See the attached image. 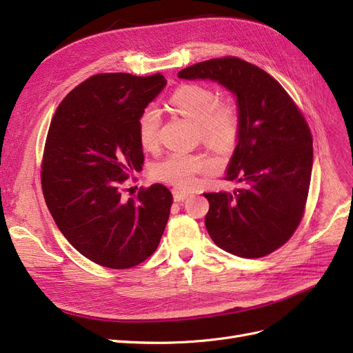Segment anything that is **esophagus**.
I'll return each mask as SVG.
<instances>
[{
  "mask_svg": "<svg viewBox=\"0 0 353 353\" xmlns=\"http://www.w3.org/2000/svg\"><path fill=\"white\" fill-rule=\"evenodd\" d=\"M190 194V192L185 190V189H173V198H174V202H181L185 201L188 196Z\"/></svg>",
  "mask_w": 353,
  "mask_h": 353,
  "instance_id": "1",
  "label": "esophagus"
}]
</instances>
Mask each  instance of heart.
I'll use <instances>...</instances> for the list:
<instances>
[{
    "label": "heart",
    "instance_id": "1",
    "mask_svg": "<svg viewBox=\"0 0 353 353\" xmlns=\"http://www.w3.org/2000/svg\"><path fill=\"white\" fill-rule=\"evenodd\" d=\"M179 113L199 125L205 142L218 150H230L239 138L240 116L237 108L230 101H218L215 91L199 84L179 87L172 99ZM161 116L155 106L142 110L138 119V137L145 150H155L160 141ZM216 161L205 154L172 152L154 167V176L168 183L189 188L194 185L199 174L211 173Z\"/></svg>",
    "mask_w": 353,
    "mask_h": 353
}]
</instances>
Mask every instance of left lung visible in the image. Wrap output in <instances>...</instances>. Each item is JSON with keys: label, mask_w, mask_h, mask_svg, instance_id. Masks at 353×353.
I'll use <instances>...</instances> for the list:
<instances>
[{"label": "left lung", "mask_w": 353, "mask_h": 353, "mask_svg": "<svg viewBox=\"0 0 353 353\" xmlns=\"http://www.w3.org/2000/svg\"><path fill=\"white\" fill-rule=\"evenodd\" d=\"M177 77L216 81L237 99L240 130L225 179L244 186L203 193L212 241L245 259L275 252L301 223L308 196L312 138L301 112L275 78L236 57L194 63Z\"/></svg>", "instance_id": "8db88e82"}]
</instances>
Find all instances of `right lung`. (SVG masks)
I'll return each instance as SVG.
<instances>
[{"label":"right lung","instance_id":"right-lung-1","mask_svg":"<svg viewBox=\"0 0 353 353\" xmlns=\"http://www.w3.org/2000/svg\"><path fill=\"white\" fill-rule=\"evenodd\" d=\"M165 84L161 74H97L52 117L42 161L48 210L74 249L100 266H137L160 244L172 192L155 183L126 199L122 185L142 170L138 119Z\"/></svg>","mask_w":353,"mask_h":353}]
</instances>
